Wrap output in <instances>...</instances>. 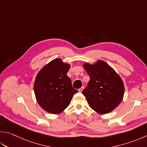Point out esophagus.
Here are the masks:
<instances>
[{"mask_svg":"<svg viewBox=\"0 0 147 147\" xmlns=\"http://www.w3.org/2000/svg\"><path fill=\"white\" fill-rule=\"evenodd\" d=\"M83 89H84V87H83H83H82L81 88H80L78 89V92H82Z\"/></svg>","mask_w":147,"mask_h":147,"instance_id":"obj_1","label":"esophagus"}]
</instances>
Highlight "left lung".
<instances>
[{
    "label": "left lung",
    "instance_id": "obj_1",
    "mask_svg": "<svg viewBox=\"0 0 147 147\" xmlns=\"http://www.w3.org/2000/svg\"><path fill=\"white\" fill-rule=\"evenodd\" d=\"M83 67L90 78L82 92L89 106L99 114L110 113L123 99L125 89L122 78L102 60L93 64L85 62Z\"/></svg>",
    "mask_w": 147,
    "mask_h": 147
}]
</instances>
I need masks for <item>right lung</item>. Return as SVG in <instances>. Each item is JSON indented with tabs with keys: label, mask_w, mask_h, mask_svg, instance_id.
<instances>
[{
	"label": "right lung",
	"mask_w": 147,
	"mask_h": 147,
	"mask_svg": "<svg viewBox=\"0 0 147 147\" xmlns=\"http://www.w3.org/2000/svg\"><path fill=\"white\" fill-rule=\"evenodd\" d=\"M71 65L55 59L39 71L34 84V94L39 106L51 114L62 113L69 105L78 90L72 87L67 76Z\"/></svg>",
	"instance_id": "1"
}]
</instances>
